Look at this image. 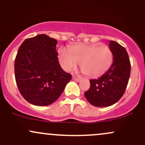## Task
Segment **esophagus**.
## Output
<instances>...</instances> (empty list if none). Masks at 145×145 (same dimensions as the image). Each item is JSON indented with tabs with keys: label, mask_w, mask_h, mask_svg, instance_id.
I'll return each instance as SVG.
<instances>
[{
	"label": "esophagus",
	"mask_w": 145,
	"mask_h": 145,
	"mask_svg": "<svg viewBox=\"0 0 145 145\" xmlns=\"http://www.w3.org/2000/svg\"><path fill=\"white\" fill-rule=\"evenodd\" d=\"M72 79L75 81H77V82H79V81H81V79H79V78H77L76 77H74V76L72 77Z\"/></svg>",
	"instance_id": "esophagus-1"
}]
</instances>
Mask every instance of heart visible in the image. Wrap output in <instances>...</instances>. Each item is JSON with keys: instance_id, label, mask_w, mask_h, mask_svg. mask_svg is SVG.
Segmentation results:
<instances>
[{"instance_id": "b5f03b06", "label": "heart", "mask_w": 145, "mask_h": 145, "mask_svg": "<svg viewBox=\"0 0 145 145\" xmlns=\"http://www.w3.org/2000/svg\"><path fill=\"white\" fill-rule=\"evenodd\" d=\"M58 60L63 69L70 71L79 63L81 69L87 76L95 78L103 75L110 68L113 54L110 47L101 44H77L71 46L68 52L61 48Z\"/></svg>"}]
</instances>
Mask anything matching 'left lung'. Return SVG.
Listing matches in <instances>:
<instances>
[{
	"mask_svg": "<svg viewBox=\"0 0 145 145\" xmlns=\"http://www.w3.org/2000/svg\"><path fill=\"white\" fill-rule=\"evenodd\" d=\"M109 47L113 54V63L105 74L91 79L90 87L84 93L88 101L96 107H108L123 97L129 81L131 64L126 49L114 41Z\"/></svg>",
	"mask_w": 145,
	"mask_h": 145,
	"instance_id": "8db88e82",
	"label": "left lung"
}]
</instances>
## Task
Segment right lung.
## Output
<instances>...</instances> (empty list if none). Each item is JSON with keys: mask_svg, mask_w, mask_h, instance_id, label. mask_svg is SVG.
<instances>
[{"mask_svg": "<svg viewBox=\"0 0 145 145\" xmlns=\"http://www.w3.org/2000/svg\"><path fill=\"white\" fill-rule=\"evenodd\" d=\"M57 41L45 34L26 39L19 47L14 64L16 84L29 103L46 106L60 97L72 75L60 66Z\"/></svg>", "mask_w": 145, "mask_h": 145, "instance_id": "obj_1", "label": "right lung"}]
</instances>
